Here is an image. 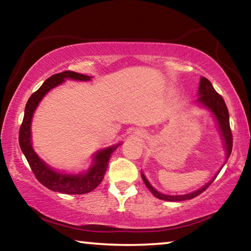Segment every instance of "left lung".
I'll use <instances>...</instances> for the list:
<instances>
[{
  "label": "left lung",
  "mask_w": 251,
  "mask_h": 251,
  "mask_svg": "<svg viewBox=\"0 0 251 251\" xmlns=\"http://www.w3.org/2000/svg\"><path fill=\"white\" fill-rule=\"evenodd\" d=\"M198 99L196 100L197 106H201V107L206 108L211 113V115L214 116V120L216 124L218 126L220 136H222V141L224 143V148H225V154H226V160L223 164V166L220 167L219 171L216 173V175L211 178L210 181H208L206 185H203L201 188L197 190H194V192L185 195H167L163 194L157 190L155 187H152L150 181L147 180V178L144 175L142 172V178L147 188L151 190V194L154 195L155 197L161 201H189V199H193L197 197L198 195H201L202 192L209 187L212 181L215 180V178L217 177L219 172L222 171V168L225 166V164L227 163L229 156L231 154L232 150V135L230 130V125H229V113L227 109L226 103L223 100V97L220 96L217 92L215 91L214 86H212L211 83L208 80L206 77H201V82H199V87H198Z\"/></svg>",
  "instance_id": "obj_1"
}]
</instances>
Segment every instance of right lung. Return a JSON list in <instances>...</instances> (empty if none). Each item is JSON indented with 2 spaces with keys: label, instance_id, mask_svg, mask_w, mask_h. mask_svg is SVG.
Here are the masks:
<instances>
[{
  "label": "right lung",
  "instance_id": "1",
  "mask_svg": "<svg viewBox=\"0 0 251 251\" xmlns=\"http://www.w3.org/2000/svg\"><path fill=\"white\" fill-rule=\"evenodd\" d=\"M92 76L75 73L72 71H65L62 73L52 75L35 93L29 97L26 105H25L23 123L20 128L19 143L21 151L28 161L29 167L34 173L42 185L45 186L53 192L69 194V195H82L87 194L94 190L103 180L104 175L108 167V161L113 151L117 150L123 143L114 144L112 146L101 148L93 154L91 166L88 169L79 173H65L58 172L44 161L36 154L33 148L32 139V121L34 113L39 106L40 101L48 93L58 85L66 82V79L83 80L87 82L91 80Z\"/></svg>",
  "mask_w": 251,
  "mask_h": 251
}]
</instances>
